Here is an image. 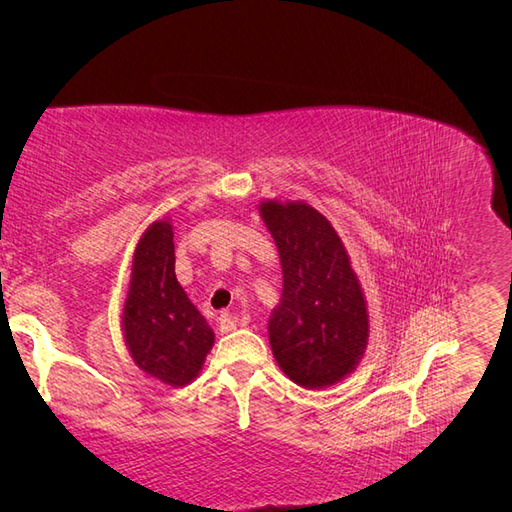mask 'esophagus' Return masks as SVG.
<instances>
[{"label": "esophagus", "mask_w": 512, "mask_h": 512, "mask_svg": "<svg viewBox=\"0 0 512 512\" xmlns=\"http://www.w3.org/2000/svg\"><path fill=\"white\" fill-rule=\"evenodd\" d=\"M218 327H220L222 333L235 331V329H237V316H232V314H228V312H222L220 318H218Z\"/></svg>", "instance_id": "34e87169"}]
</instances>
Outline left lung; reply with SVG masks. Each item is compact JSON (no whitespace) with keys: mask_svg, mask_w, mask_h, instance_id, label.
<instances>
[{"mask_svg":"<svg viewBox=\"0 0 512 512\" xmlns=\"http://www.w3.org/2000/svg\"><path fill=\"white\" fill-rule=\"evenodd\" d=\"M282 260V301L269 318L277 365L303 389L344 380L361 361L369 316L342 239L305 203L260 205Z\"/></svg>","mask_w":512,"mask_h":512,"instance_id":"1","label":"left lung"}]
</instances>
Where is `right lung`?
<instances>
[{
  "mask_svg": "<svg viewBox=\"0 0 512 512\" xmlns=\"http://www.w3.org/2000/svg\"><path fill=\"white\" fill-rule=\"evenodd\" d=\"M123 335L134 363L168 386L190 384L213 346L211 327L177 282L166 220L153 222L136 245Z\"/></svg>",
  "mask_w": 512,
  "mask_h": 512,
  "instance_id": "obj_1",
  "label": "right lung"
}]
</instances>
